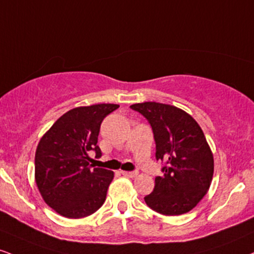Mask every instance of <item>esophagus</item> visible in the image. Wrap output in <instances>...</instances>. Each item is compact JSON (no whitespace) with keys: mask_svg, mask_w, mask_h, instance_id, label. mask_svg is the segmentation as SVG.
Wrapping results in <instances>:
<instances>
[{"mask_svg":"<svg viewBox=\"0 0 254 254\" xmlns=\"http://www.w3.org/2000/svg\"><path fill=\"white\" fill-rule=\"evenodd\" d=\"M122 174L127 177H135L137 175V172H122Z\"/></svg>","mask_w":254,"mask_h":254,"instance_id":"obj_1","label":"esophagus"}]
</instances>
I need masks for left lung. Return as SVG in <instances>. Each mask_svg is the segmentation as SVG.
I'll use <instances>...</instances> for the list:
<instances>
[{
  "instance_id": "1",
  "label": "left lung",
  "mask_w": 254,
  "mask_h": 254,
  "mask_svg": "<svg viewBox=\"0 0 254 254\" xmlns=\"http://www.w3.org/2000/svg\"><path fill=\"white\" fill-rule=\"evenodd\" d=\"M150 124L156 160L163 162L162 176L144 197L145 203L163 215L185 214L200 202L214 173L213 154L196 121L183 110L167 104H133Z\"/></svg>"
}]
</instances>
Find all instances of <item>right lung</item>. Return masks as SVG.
Instances as JSON below:
<instances>
[{
  "label": "right lung",
  "instance_id": "add662e5",
  "mask_svg": "<svg viewBox=\"0 0 254 254\" xmlns=\"http://www.w3.org/2000/svg\"><path fill=\"white\" fill-rule=\"evenodd\" d=\"M117 104L69 110L40 139L35 152V181L45 202L69 219L85 218L103 206L114 172L93 168L91 151L98 146L100 124Z\"/></svg>",
  "mask_w": 254,
  "mask_h": 254
}]
</instances>
